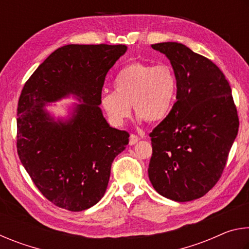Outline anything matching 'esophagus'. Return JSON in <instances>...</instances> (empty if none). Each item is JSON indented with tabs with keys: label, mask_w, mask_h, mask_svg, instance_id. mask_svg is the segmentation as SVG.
Returning a JSON list of instances; mask_svg holds the SVG:
<instances>
[{
	"label": "esophagus",
	"mask_w": 249,
	"mask_h": 249,
	"mask_svg": "<svg viewBox=\"0 0 249 249\" xmlns=\"http://www.w3.org/2000/svg\"><path fill=\"white\" fill-rule=\"evenodd\" d=\"M140 140H141V138L138 137L137 135L132 134V135H130V136H129V145H135Z\"/></svg>",
	"instance_id": "obj_1"
}]
</instances>
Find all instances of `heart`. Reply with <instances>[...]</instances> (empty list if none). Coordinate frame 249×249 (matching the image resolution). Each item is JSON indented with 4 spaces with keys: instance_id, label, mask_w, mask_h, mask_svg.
I'll return each mask as SVG.
<instances>
[{
    "instance_id": "1",
    "label": "heart",
    "mask_w": 249,
    "mask_h": 249,
    "mask_svg": "<svg viewBox=\"0 0 249 249\" xmlns=\"http://www.w3.org/2000/svg\"><path fill=\"white\" fill-rule=\"evenodd\" d=\"M177 78L170 67L134 62L114 79V92H103L101 107L113 125L121 126L134 113L146 122H160L169 114L175 101Z\"/></svg>"
}]
</instances>
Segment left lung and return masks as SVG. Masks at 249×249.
<instances>
[{
  "label": "left lung",
  "mask_w": 249,
  "mask_h": 249,
  "mask_svg": "<svg viewBox=\"0 0 249 249\" xmlns=\"http://www.w3.org/2000/svg\"><path fill=\"white\" fill-rule=\"evenodd\" d=\"M151 47L170 60L177 101L149 134V180L167 199H199L220 180L237 136L239 121L230 83L215 64L187 46L168 41Z\"/></svg>",
  "instance_id": "1"
}]
</instances>
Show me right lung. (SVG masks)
Listing matches in <instances>:
<instances>
[{
  "label": "right lung",
  "instance_id": "right-lung-1",
  "mask_svg": "<svg viewBox=\"0 0 249 249\" xmlns=\"http://www.w3.org/2000/svg\"><path fill=\"white\" fill-rule=\"evenodd\" d=\"M125 45H66L35 70L22 90L18 107V154L34 184L61 209L91 208L107 191L114 158L129 134L103 117L101 94L105 77ZM74 94L84 102L73 116L57 122L44 104Z\"/></svg>",
  "mask_w": 249,
  "mask_h": 249
}]
</instances>
